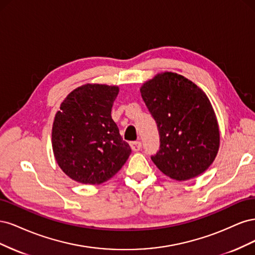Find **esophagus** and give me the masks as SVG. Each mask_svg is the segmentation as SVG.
Segmentation results:
<instances>
[{
	"label": "esophagus",
	"instance_id": "34e87169",
	"mask_svg": "<svg viewBox=\"0 0 255 255\" xmlns=\"http://www.w3.org/2000/svg\"><path fill=\"white\" fill-rule=\"evenodd\" d=\"M130 148H132V150L135 151V152L139 151V150L141 149V142H140V141H133V142H130Z\"/></svg>",
	"mask_w": 255,
	"mask_h": 255
}]
</instances>
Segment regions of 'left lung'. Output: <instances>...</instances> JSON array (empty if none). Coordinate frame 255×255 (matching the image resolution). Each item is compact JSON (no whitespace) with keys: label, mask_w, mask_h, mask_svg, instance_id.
Segmentation results:
<instances>
[{"label":"left lung","mask_w":255,"mask_h":255,"mask_svg":"<svg viewBox=\"0 0 255 255\" xmlns=\"http://www.w3.org/2000/svg\"><path fill=\"white\" fill-rule=\"evenodd\" d=\"M140 94L160 137L153 163L175 181L205 172L220 146L217 117L205 92L185 76L166 71L143 83Z\"/></svg>","instance_id":"1"}]
</instances>
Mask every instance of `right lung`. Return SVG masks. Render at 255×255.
Wrapping results in <instances>:
<instances>
[{
	"instance_id": "add662e5",
	"label": "right lung",
	"mask_w": 255,
	"mask_h": 255,
	"mask_svg": "<svg viewBox=\"0 0 255 255\" xmlns=\"http://www.w3.org/2000/svg\"><path fill=\"white\" fill-rule=\"evenodd\" d=\"M118 86L85 84L60 104L52 127V148L59 168L71 180L90 185L109 181L132 150L112 119Z\"/></svg>"
}]
</instances>
